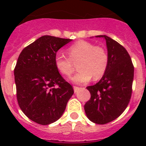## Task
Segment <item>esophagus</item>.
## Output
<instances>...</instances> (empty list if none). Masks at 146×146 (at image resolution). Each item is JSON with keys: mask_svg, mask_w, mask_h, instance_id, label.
I'll return each instance as SVG.
<instances>
[{"mask_svg": "<svg viewBox=\"0 0 146 146\" xmlns=\"http://www.w3.org/2000/svg\"><path fill=\"white\" fill-rule=\"evenodd\" d=\"M73 89H74V92H77L79 91L80 88L77 86H73Z\"/></svg>", "mask_w": 146, "mask_h": 146, "instance_id": "esophagus-1", "label": "esophagus"}]
</instances>
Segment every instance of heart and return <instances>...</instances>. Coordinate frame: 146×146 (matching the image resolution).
<instances>
[{"instance_id": "obj_1", "label": "heart", "mask_w": 146, "mask_h": 146, "mask_svg": "<svg viewBox=\"0 0 146 146\" xmlns=\"http://www.w3.org/2000/svg\"><path fill=\"white\" fill-rule=\"evenodd\" d=\"M69 57L62 52L54 56V64L57 70L64 76H70L77 64L79 70L70 78L76 84H84L94 80H99L106 73L109 64L108 53L103 47L96 46L92 42L79 41L67 48Z\"/></svg>"}]
</instances>
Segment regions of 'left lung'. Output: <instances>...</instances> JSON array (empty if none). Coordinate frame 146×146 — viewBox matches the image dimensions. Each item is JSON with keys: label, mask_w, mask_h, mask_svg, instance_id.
<instances>
[{"label": "left lung", "mask_w": 146, "mask_h": 146, "mask_svg": "<svg viewBox=\"0 0 146 146\" xmlns=\"http://www.w3.org/2000/svg\"><path fill=\"white\" fill-rule=\"evenodd\" d=\"M104 38L109 64L104 75L94 86L86 87L91 98L84 105L87 117L97 124L117 118L127 108L132 95L134 66L127 50L107 35Z\"/></svg>", "instance_id": "obj_1"}]
</instances>
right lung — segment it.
<instances>
[{
    "mask_svg": "<svg viewBox=\"0 0 146 146\" xmlns=\"http://www.w3.org/2000/svg\"><path fill=\"white\" fill-rule=\"evenodd\" d=\"M70 42L44 35L26 47L18 57L14 69L17 102L25 115L38 124L58 120L74 92L54 64L57 50Z\"/></svg>",
    "mask_w": 146,
    "mask_h": 146,
    "instance_id": "obj_1",
    "label": "right lung"
}]
</instances>
